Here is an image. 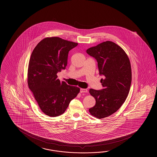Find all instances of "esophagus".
Returning <instances> with one entry per match:
<instances>
[{"mask_svg":"<svg viewBox=\"0 0 157 157\" xmlns=\"http://www.w3.org/2000/svg\"><path fill=\"white\" fill-rule=\"evenodd\" d=\"M80 93H87V90L86 89H80Z\"/></svg>","mask_w":157,"mask_h":157,"instance_id":"obj_1","label":"esophagus"}]
</instances>
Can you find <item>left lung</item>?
I'll return each instance as SVG.
<instances>
[{
	"mask_svg": "<svg viewBox=\"0 0 157 157\" xmlns=\"http://www.w3.org/2000/svg\"><path fill=\"white\" fill-rule=\"evenodd\" d=\"M87 54L98 61L103 89H90L95 105L89 111L98 119L110 116L118 111L128 96L132 73L130 59L123 49L112 41H106L86 50Z\"/></svg>",
	"mask_w": 157,
	"mask_h": 157,
	"instance_id": "left-lung-1",
	"label": "left lung"
}]
</instances>
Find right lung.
Returning <instances> with one entry per match:
<instances>
[{
	"label": "right lung",
	"instance_id": "1",
	"mask_svg": "<svg viewBox=\"0 0 157 157\" xmlns=\"http://www.w3.org/2000/svg\"><path fill=\"white\" fill-rule=\"evenodd\" d=\"M77 45L59 37H46L31 54L27 72L29 89L41 111L49 117L62 114L79 93V87L61 82L57 75L66 67L69 52Z\"/></svg>",
	"mask_w": 157,
	"mask_h": 157
}]
</instances>
